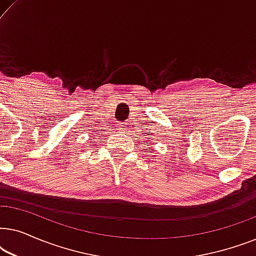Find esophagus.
Masks as SVG:
<instances>
[{
    "label": "esophagus",
    "instance_id": "34e87169",
    "mask_svg": "<svg viewBox=\"0 0 256 256\" xmlns=\"http://www.w3.org/2000/svg\"><path fill=\"white\" fill-rule=\"evenodd\" d=\"M118 128H120V130H124V129H126V124H118Z\"/></svg>",
    "mask_w": 256,
    "mask_h": 256
}]
</instances>
